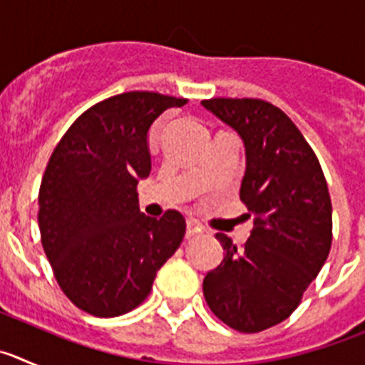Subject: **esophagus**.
<instances>
[{"mask_svg": "<svg viewBox=\"0 0 365 365\" xmlns=\"http://www.w3.org/2000/svg\"><path fill=\"white\" fill-rule=\"evenodd\" d=\"M195 235H197V222L193 219H188V222H186V240H192Z\"/></svg>", "mask_w": 365, "mask_h": 365, "instance_id": "esophagus-1", "label": "esophagus"}]
</instances>
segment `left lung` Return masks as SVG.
I'll use <instances>...</instances> for the list:
<instances>
[{
    "label": "left lung",
    "mask_w": 365,
    "mask_h": 365,
    "mask_svg": "<svg viewBox=\"0 0 365 365\" xmlns=\"http://www.w3.org/2000/svg\"><path fill=\"white\" fill-rule=\"evenodd\" d=\"M202 106L241 135L247 172L240 197L254 219L235 247L217 234L225 257L202 292L219 320L259 333L287 320L318 276L333 243V205L320 160L285 113L259 98H210Z\"/></svg>",
    "instance_id": "1"
}]
</instances>
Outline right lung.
<instances>
[{"mask_svg": "<svg viewBox=\"0 0 365 365\" xmlns=\"http://www.w3.org/2000/svg\"><path fill=\"white\" fill-rule=\"evenodd\" d=\"M188 100L130 91L83 111L54 148L38 193L41 245L63 294L82 311L113 318L148 298L157 270L175 254L186 221L138 210L150 175L148 131Z\"/></svg>", "mask_w": 365, "mask_h": 365, "instance_id": "1", "label": "right lung"}]
</instances>
